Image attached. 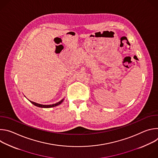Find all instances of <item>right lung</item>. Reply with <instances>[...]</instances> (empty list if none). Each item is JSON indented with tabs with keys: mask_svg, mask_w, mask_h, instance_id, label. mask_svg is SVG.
I'll use <instances>...</instances> for the list:
<instances>
[{
	"mask_svg": "<svg viewBox=\"0 0 158 158\" xmlns=\"http://www.w3.org/2000/svg\"><path fill=\"white\" fill-rule=\"evenodd\" d=\"M63 101V99L60 101L59 102H58L57 103H56V104H51V105H42V104H37L36 102H32V101H31L30 102L31 103H32L34 106H37V107H44V108H49V107H55V106H57L58 105H59L60 104L62 103V102Z\"/></svg>",
	"mask_w": 158,
	"mask_h": 158,
	"instance_id": "1",
	"label": "right lung"
}]
</instances>
